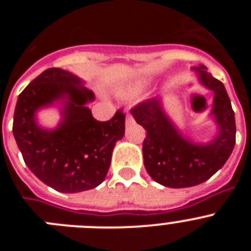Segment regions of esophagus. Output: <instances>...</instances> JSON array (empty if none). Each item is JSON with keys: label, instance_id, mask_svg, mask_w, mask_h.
I'll return each mask as SVG.
<instances>
[{"label": "esophagus", "instance_id": "1", "mask_svg": "<svg viewBox=\"0 0 251 251\" xmlns=\"http://www.w3.org/2000/svg\"><path fill=\"white\" fill-rule=\"evenodd\" d=\"M132 124H134V118H133L132 114H127V117H126V126H132Z\"/></svg>", "mask_w": 251, "mask_h": 251}]
</instances>
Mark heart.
I'll return each instance as SVG.
<instances>
[{
  "instance_id": "1",
  "label": "heart",
  "mask_w": 251,
  "mask_h": 251,
  "mask_svg": "<svg viewBox=\"0 0 251 251\" xmlns=\"http://www.w3.org/2000/svg\"><path fill=\"white\" fill-rule=\"evenodd\" d=\"M143 85H145V84H143V83H138V84H136V85L129 86V88L124 90L123 93L126 95H137L139 92H141V89H142V88H143Z\"/></svg>"
}]
</instances>
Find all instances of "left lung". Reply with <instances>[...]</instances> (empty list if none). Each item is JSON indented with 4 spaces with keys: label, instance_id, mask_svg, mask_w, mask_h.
<instances>
[{
    "label": "left lung",
    "instance_id": "obj_1",
    "mask_svg": "<svg viewBox=\"0 0 251 251\" xmlns=\"http://www.w3.org/2000/svg\"><path fill=\"white\" fill-rule=\"evenodd\" d=\"M195 69L201 83L215 93L212 113L219 134L208 145H195L183 138L163 113L158 99H147L130 109L137 123L147 130L143 141L146 170L166 187H191L205 182L225 165L235 146V115L225 86L205 66Z\"/></svg>",
    "mask_w": 251,
    "mask_h": 251
}]
</instances>
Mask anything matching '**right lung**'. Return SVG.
I'll return each mask as SVG.
<instances>
[{
    "instance_id": "add662e5",
    "label": "right lung",
    "mask_w": 251,
    "mask_h": 251,
    "mask_svg": "<svg viewBox=\"0 0 251 251\" xmlns=\"http://www.w3.org/2000/svg\"><path fill=\"white\" fill-rule=\"evenodd\" d=\"M68 98L63 123L45 131L34 122V112L60 98ZM94 99L79 77L59 68L46 69L17 99L12 132L24 161L44 183L65 194L92 190L105 178L117 141L123 138L126 114L99 122L85 104Z\"/></svg>"
}]
</instances>
